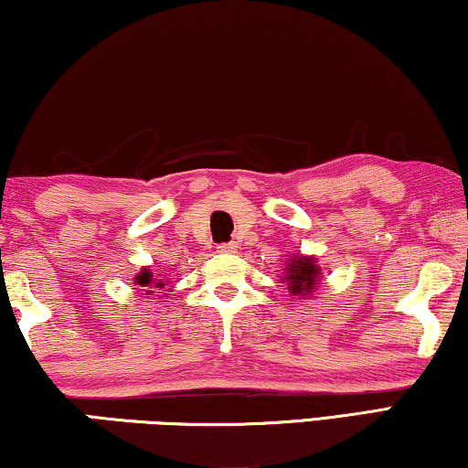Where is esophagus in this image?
I'll return each instance as SVG.
<instances>
[{"mask_svg": "<svg viewBox=\"0 0 468 468\" xmlns=\"http://www.w3.org/2000/svg\"><path fill=\"white\" fill-rule=\"evenodd\" d=\"M235 250H237V243L235 241L220 243V246H218V252H235Z\"/></svg>", "mask_w": 468, "mask_h": 468, "instance_id": "esophagus-1", "label": "esophagus"}]
</instances>
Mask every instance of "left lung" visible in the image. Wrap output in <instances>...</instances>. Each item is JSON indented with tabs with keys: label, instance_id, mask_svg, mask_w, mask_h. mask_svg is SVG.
Listing matches in <instances>:
<instances>
[{
	"label": "left lung",
	"instance_id": "left-lung-1",
	"mask_svg": "<svg viewBox=\"0 0 468 468\" xmlns=\"http://www.w3.org/2000/svg\"><path fill=\"white\" fill-rule=\"evenodd\" d=\"M284 273L286 275L282 278V282H286L291 294H294V297H305V294L314 292L315 284H318L320 267L315 265L314 256H292L288 261Z\"/></svg>",
	"mask_w": 468,
	"mask_h": 468
}]
</instances>
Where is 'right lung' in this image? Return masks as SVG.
I'll use <instances>...</instances> for the list:
<instances>
[{
  "label": "right lung",
  "mask_w": 468,
  "mask_h": 468,
  "mask_svg": "<svg viewBox=\"0 0 468 468\" xmlns=\"http://www.w3.org/2000/svg\"><path fill=\"white\" fill-rule=\"evenodd\" d=\"M135 284L137 286H153L154 284V288H163V286H165V282L154 280L153 271H148V269H142V271L135 275ZM146 292H153V291H146Z\"/></svg>",
  "instance_id": "right-lung-1"
}]
</instances>
